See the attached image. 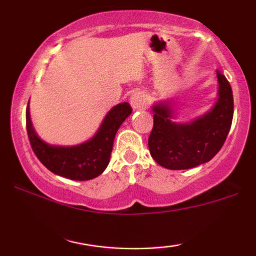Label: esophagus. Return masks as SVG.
<instances>
[{
	"label": "esophagus",
	"mask_w": 256,
	"mask_h": 256,
	"mask_svg": "<svg viewBox=\"0 0 256 256\" xmlns=\"http://www.w3.org/2000/svg\"><path fill=\"white\" fill-rule=\"evenodd\" d=\"M146 102V95L143 92H140V91H138V92H134L130 98V104L134 110H140V108L144 107Z\"/></svg>",
	"instance_id": "esophagus-1"
}]
</instances>
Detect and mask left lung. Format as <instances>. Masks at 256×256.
Listing matches in <instances>:
<instances>
[{"instance_id":"obj_1","label":"left lung","mask_w":256,"mask_h":256,"mask_svg":"<svg viewBox=\"0 0 256 256\" xmlns=\"http://www.w3.org/2000/svg\"><path fill=\"white\" fill-rule=\"evenodd\" d=\"M218 100L210 110L188 122H177L171 100L152 104L154 126L148 140L152 158L168 170H189L208 162L224 144L232 118L231 85L216 71Z\"/></svg>"}]
</instances>
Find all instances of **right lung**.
Returning a JSON list of instances; mask_svg holds the SVG:
<instances>
[{
    "mask_svg": "<svg viewBox=\"0 0 256 256\" xmlns=\"http://www.w3.org/2000/svg\"><path fill=\"white\" fill-rule=\"evenodd\" d=\"M131 112L128 102L114 106L90 140L76 146H54L43 140L34 131L28 101L26 130L32 150L49 171L72 180H90L107 168L116 131Z\"/></svg>",
    "mask_w": 256,
    "mask_h": 256,
    "instance_id": "obj_1",
    "label": "right lung"
}]
</instances>
